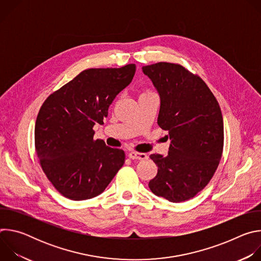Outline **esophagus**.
Wrapping results in <instances>:
<instances>
[{"mask_svg": "<svg viewBox=\"0 0 261 261\" xmlns=\"http://www.w3.org/2000/svg\"><path fill=\"white\" fill-rule=\"evenodd\" d=\"M128 157L132 160H145L147 159V155L144 153H138V152H130L128 154Z\"/></svg>", "mask_w": 261, "mask_h": 261, "instance_id": "1", "label": "esophagus"}]
</instances>
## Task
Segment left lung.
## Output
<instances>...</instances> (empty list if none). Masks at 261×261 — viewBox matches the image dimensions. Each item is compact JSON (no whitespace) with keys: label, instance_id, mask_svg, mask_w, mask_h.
Here are the masks:
<instances>
[{"label":"left lung","instance_id":"8db88e82","mask_svg":"<svg viewBox=\"0 0 261 261\" xmlns=\"http://www.w3.org/2000/svg\"><path fill=\"white\" fill-rule=\"evenodd\" d=\"M159 92L158 125L168 131L166 157L152 154L157 175L151 191L171 202L193 198L214 176L223 153L224 126L217 99L197 74L179 64L142 67Z\"/></svg>","mask_w":261,"mask_h":261}]
</instances>
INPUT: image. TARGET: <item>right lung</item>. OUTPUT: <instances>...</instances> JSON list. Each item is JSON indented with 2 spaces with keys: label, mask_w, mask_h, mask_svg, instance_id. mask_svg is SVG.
<instances>
[{
  "label": "right lung",
  "mask_w": 261,
  "mask_h": 261,
  "mask_svg": "<svg viewBox=\"0 0 261 261\" xmlns=\"http://www.w3.org/2000/svg\"><path fill=\"white\" fill-rule=\"evenodd\" d=\"M135 64L82 71L43 102L35 124V150L54 187L66 198L101 194L125 162V153L94 139L117 95L131 82Z\"/></svg>",
  "instance_id": "add662e5"
}]
</instances>
